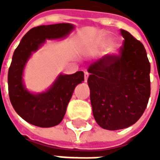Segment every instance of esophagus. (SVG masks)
<instances>
[{
  "mask_svg": "<svg viewBox=\"0 0 160 160\" xmlns=\"http://www.w3.org/2000/svg\"><path fill=\"white\" fill-rule=\"evenodd\" d=\"M88 77H89V73H87V72H86L85 73V82H87V80H88Z\"/></svg>",
  "mask_w": 160,
  "mask_h": 160,
  "instance_id": "esophagus-1",
  "label": "esophagus"
}]
</instances>
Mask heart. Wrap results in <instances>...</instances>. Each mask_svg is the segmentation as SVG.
<instances>
[{
  "label": "heart",
  "mask_w": 160,
  "mask_h": 160,
  "mask_svg": "<svg viewBox=\"0 0 160 160\" xmlns=\"http://www.w3.org/2000/svg\"><path fill=\"white\" fill-rule=\"evenodd\" d=\"M111 42V38H104V39L100 41V42L98 43V49H105L106 47H108V46L110 45ZM118 50H119V46H118V44H117V43H113V44H111V45L109 47V49H108V53H109L110 55H111V56H115V55H117L118 53Z\"/></svg>",
  "instance_id": "obj_1"
}]
</instances>
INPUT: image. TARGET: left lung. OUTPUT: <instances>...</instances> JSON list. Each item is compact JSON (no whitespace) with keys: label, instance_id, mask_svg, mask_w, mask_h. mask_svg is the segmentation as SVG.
<instances>
[{"label":"left lung","instance_id":"1","mask_svg":"<svg viewBox=\"0 0 160 160\" xmlns=\"http://www.w3.org/2000/svg\"><path fill=\"white\" fill-rule=\"evenodd\" d=\"M123 43L119 56L106 55L92 63L87 83L97 123L118 130L137 122L151 92L150 62L143 44L121 29Z\"/></svg>","mask_w":160,"mask_h":160}]
</instances>
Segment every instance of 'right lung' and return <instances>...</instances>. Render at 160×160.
Listing matches in <instances>:
<instances>
[{
	"label": "right lung",
	"instance_id": "add662e5",
	"mask_svg": "<svg viewBox=\"0 0 160 160\" xmlns=\"http://www.w3.org/2000/svg\"><path fill=\"white\" fill-rule=\"evenodd\" d=\"M73 28L68 23L34 27L23 37L14 50L8 75L9 98L19 117L32 125L50 128L62 121L74 88L84 81V73L60 74L49 90L34 94L23 84L25 66L32 53L39 49L46 39L65 38Z\"/></svg>",
	"mask_w": 160,
	"mask_h": 160
}]
</instances>
